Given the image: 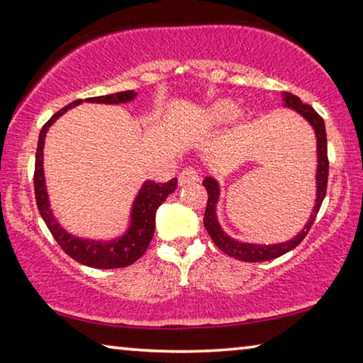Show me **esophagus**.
Returning <instances> with one entry per match:
<instances>
[{
  "label": "esophagus",
  "mask_w": 363,
  "mask_h": 363,
  "mask_svg": "<svg viewBox=\"0 0 363 363\" xmlns=\"http://www.w3.org/2000/svg\"><path fill=\"white\" fill-rule=\"evenodd\" d=\"M200 181V176H199V171H196L194 167H187L181 171L179 174V184L181 186H186V184H194V182H199Z\"/></svg>",
  "instance_id": "esophagus-1"
}]
</instances>
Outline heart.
Listing matches in <instances>:
<instances>
[{"label":"heart","mask_w":363,"mask_h":363,"mask_svg":"<svg viewBox=\"0 0 363 363\" xmlns=\"http://www.w3.org/2000/svg\"><path fill=\"white\" fill-rule=\"evenodd\" d=\"M237 115L238 107L235 104L230 101H218L206 110V121L214 126L227 125V123L235 120Z\"/></svg>","instance_id":"obj_1"}]
</instances>
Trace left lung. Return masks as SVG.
<instances>
[{
	"instance_id": "8db88e82",
	"label": "left lung",
	"mask_w": 363,
	"mask_h": 363,
	"mask_svg": "<svg viewBox=\"0 0 363 363\" xmlns=\"http://www.w3.org/2000/svg\"><path fill=\"white\" fill-rule=\"evenodd\" d=\"M284 106L296 110L304 118L311 123V126L314 128L315 138H317V199L314 210L309 218V223L304 225V229L301 230L296 237L291 238L290 242L285 243H277V245H255V243H243L238 240H233L227 233L220 229L216 218V203L219 199V186L216 179L213 177H205L203 186L208 192V203L205 210V218L203 224L205 229L210 233L211 240L214 245L224 251L225 255H229L235 259H240L245 262H261V261H270L275 259L281 255L288 253L293 248H296L298 245L304 240V237L309 233L312 224L317 218V213L320 210L322 201L327 195V182H328V155H327V133H325V123L320 115H318L314 108H312L309 104H303L298 96L291 93L284 94Z\"/></svg>"
}]
</instances>
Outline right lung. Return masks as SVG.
<instances>
[{
	"label": "right lung",
	"instance_id": "add662e5",
	"mask_svg": "<svg viewBox=\"0 0 363 363\" xmlns=\"http://www.w3.org/2000/svg\"><path fill=\"white\" fill-rule=\"evenodd\" d=\"M136 97L134 91H121V93L99 96V97H88V102H99V104H125L133 101ZM83 101H73L69 106L60 108L57 113H54L49 118L45 126L40 131L38 147H36L35 157V199L36 206H38L43 220H45L48 229L51 230L52 237L56 238L59 247L62 248L72 259L78 261L84 266L96 267V269H118L131 266L136 262L140 256L149 248L150 240L155 232V213L158 206L168 199L169 194H173L177 187V179H171L168 182H155L147 181L140 187L139 194L134 200L133 213H131V225L125 235L116 238L112 242H94V240H83L67 233L62 227L59 225L56 218L52 216L51 208H49L45 174H43V145H45V138L48 128L56 121L60 115L65 113L67 110L78 106Z\"/></svg>",
	"mask_w": 363,
	"mask_h": 363
}]
</instances>
